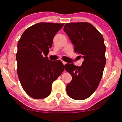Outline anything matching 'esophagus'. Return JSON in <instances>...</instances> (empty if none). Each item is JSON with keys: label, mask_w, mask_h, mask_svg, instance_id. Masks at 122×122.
<instances>
[{"label": "esophagus", "mask_w": 122, "mask_h": 122, "mask_svg": "<svg viewBox=\"0 0 122 122\" xmlns=\"http://www.w3.org/2000/svg\"><path fill=\"white\" fill-rule=\"evenodd\" d=\"M61 61H62V62L63 63V65H64V66H65V65H66V64H67V62H66L65 61H63V60H62Z\"/></svg>", "instance_id": "obj_1"}]
</instances>
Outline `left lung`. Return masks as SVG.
<instances>
[{"label":"left lung","instance_id":"left-lung-1","mask_svg":"<svg viewBox=\"0 0 122 122\" xmlns=\"http://www.w3.org/2000/svg\"><path fill=\"white\" fill-rule=\"evenodd\" d=\"M63 30L84 61L80 67L73 63L65 70L72 76L66 87L67 94L74 100H83L94 93L102 78L106 65V47L102 35L88 22L66 24Z\"/></svg>","mask_w":122,"mask_h":122}]
</instances>
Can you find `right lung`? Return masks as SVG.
<instances>
[{
	"label": "right lung",
	"instance_id": "right-lung-1",
	"mask_svg": "<svg viewBox=\"0 0 122 122\" xmlns=\"http://www.w3.org/2000/svg\"><path fill=\"white\" fill-rule=\"evenodd\" d=\"M65 24L40 22L26 29L18 42L17 73L27 94L35 99L47 97L51 84L65 69L60 60L44 57L49 53L53 40Z\"/></svg>",
	"mask_w": 122,
	"mask_h": 122
}]
</instances>
